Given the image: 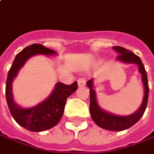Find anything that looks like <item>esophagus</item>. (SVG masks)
Returning a JSON list of instances; mask_svg holds the SVG:
<instances>
[{"label": "esophagus", "instance_id": "esophagus-1", "mask_svg": "<svg viewBox=\"0 0 154 154\" xmlns=\"http://www.w3.org/2000/svg\"><path fill=\"white\" fill-rule=\"evenodd\" d=\"M77 84H78V87H83V86H85V79H83V78H79V79L77 80Z\"/></svg>", "mask_w": 154, "mask_h": 154}]
</instances>
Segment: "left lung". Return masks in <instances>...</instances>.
Here are the masks:
<instances>
[{
  "mask_svg": "<svg viewBox=\"0 0 154 154\" xmlns=\"http://www.w3.org/2000/svg\"><path fill=\"white\" fill-rule=\"evenodd\" d=\"M113 50L116 51L119 55L116 57L117 60L126 64H136L138 66V72L142 75V81L144 87V95H143V102L139 109L130 116H117L112 113L108 112L100 107L97 101L96 92L94 89V79H90L87 82V85L89 88L90 92V107L89 111L93 121L95 124L99 125L103 129L113 131H121L130 128L131 126L135 125L141 119L145 109L147 108V99H148V82H147V72L145 71L144 66L141 59L134 53L129 50L121 46H114Z\"/></svg>",
  "mask_w": 154,
  "mask_h": 154,
  "instance_id": "1",
  "label": "left lung"
}]
</instances>
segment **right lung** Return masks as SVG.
<instances>
[{"label":"right lung","mask_w":154,"mask_h":154,"mask_svg":"<svg viewBox=\"0 0 154 154\" xmlns=\"http://www.w3.org/2000/svg\"><path fill=\"white\" fill-rule=\"evenodd\" d=\"M35 55H56V52L39 44L26 47L16 55L8 72L6 84V98L9 110L17 124L31 131H44L58 124L64 114L66 99L77 89V82L71 85L57 82L50 96L43 102L31 108H23L16 103L12 94V82L26 61Z\"/></svg>","instance_id":"right-lung-1"}]
</instances>
